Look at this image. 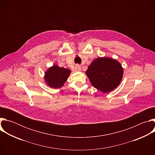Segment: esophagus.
<instances>
[{
	"instance_id": "obj_1",
	"label": "esophagus",
	"mask_w": 155,
	"mask_h": 155,
	"mask_svg": "<svg viewBox=\"0 0 155 155\" xmlns=\"http://www.w3.org/2000/svg\"><path fill=\"white\" fill-rule=\"evenodd\" d=\"M81 66L80 65H75V71L76 72H78V71H81Z\"/></svg>"
}]
</instances>
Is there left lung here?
<instances>
[{"label": "left lung", "mask_w": 155, "mask_h": 155, "mask_svg": "<svg viewBox=\"0 0 155 155\" xmlns=\"http://www.w3.org/2000/svg\"><path fill=\"white\" fill-rule=\"evenodd\" d=\"M86 74L95 88L108 93L115 89L120 83L123 69L115 59L99 58L89 65Z\"/></svg>", "instance_id": "8db88e82"}]
</instances>
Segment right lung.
Listing matches in <instances>:
<instances>
[{
    "mask_svg": "<svg viewBox=\"0 0 155 155\" xmlns=\"http://www.w3.org/2000/svg\"><path fill=\"white\" fill-rule=\"evenodd\" d=\"M70 74L69 69L59 68L58 65H55L45 72V80L51 87L59 88L64 85Z\"/></svg>",
    "mask_w": 155,
    "mask_h": 155,
    "instance_id": "1",
    "label": "right lung"
}]
</instances>
